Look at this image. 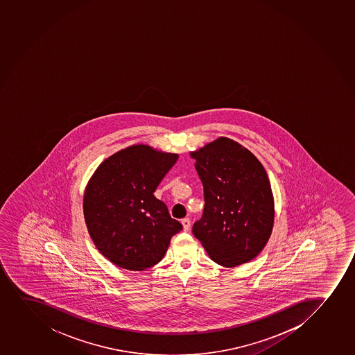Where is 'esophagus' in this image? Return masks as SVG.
<instances>
[{
    "mask_svg": "<svg viewBox=\"0 0 355 355\" xmlns=\"http://www.w3.org/2000/svg\"><path fill=\"white\" fill-rule=\"evenodd\" d=\"M182 224H183L184 231H185V232L190 231L191 220L189 218H184L183 220H182Z\"/></svg>",
    "mask_w": 355,
    "mask_h": 355,
    "instance_id": "1",
    "label": "esophagus"
}]
</instances>
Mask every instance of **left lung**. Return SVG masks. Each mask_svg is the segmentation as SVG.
Returning <instances> with one entry per match:
<instances>
[{
  "mask_svg": "<svg viewBox=\"0 0 355 355\" xmlns=\"http://www.w3.org/2000/svg\"><path fill=\"white\" fill-rule=\"evenodd\" d=\"M204 187L192 232L211 259L234 267L259 254L271 236L275 202L266 171L246 148L220 137L191 153Z\"/></svg>",
  "mask_w": 355,
  "mask_h": 355,
  "instance_id": "left-lung-1",
  "label": "left lung"
}]
</instances>
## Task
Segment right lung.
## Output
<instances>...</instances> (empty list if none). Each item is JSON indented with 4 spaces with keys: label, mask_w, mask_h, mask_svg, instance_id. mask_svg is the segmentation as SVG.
<instances>
[{
    "label": "right lung",
    "mask_w": 355,
    "mask_h": 355,
    "mask_svg": "<svg viewBox=\"0 0 355 355\" xmlns=\"http://www.w3.org/2000/svg\"><path fill=\"white\" fill-rule=\"evenodd\" d=\"M178 159L175 153L134 145L99 165L84 193L89 234L117 266L144 271L163 259L172 236L183 230L153 196Z\"/></svg>",
    "instance_id": "1"
}]
</instances>
